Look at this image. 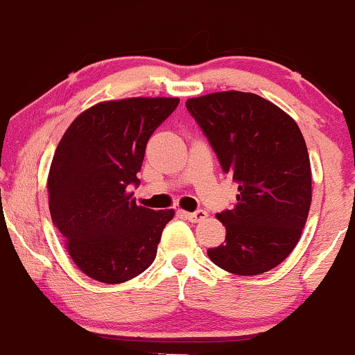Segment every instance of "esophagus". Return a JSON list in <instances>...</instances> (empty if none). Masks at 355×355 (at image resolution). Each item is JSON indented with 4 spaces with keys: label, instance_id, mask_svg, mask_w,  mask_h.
<instances>
[{
    "label": "esophagus",
    "instance_id": "1",
    "mask_svg": "<svg viewBox=\"0 0 355 355\" xmlns=\"http://www.w3.org/2000/svg\"><path fill=\"white\" fill-rule=\"evenodd\" d=\"M185 217L190 220V222L197 223V222H202V220H205L209 217V214H207L205 210H195V211H187Z\"/></svg>",
    "mask_w": 355,
    "mask_h": 355
}]
</instances>
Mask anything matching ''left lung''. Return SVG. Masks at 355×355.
<instances>
[{
  "instance_id": "obj_1",
  "label": "left lung",
  "mask_w": 355,
  "mask_h": 355,
  "mask_svg": "<svg viewBox=\"0 0 355 355\" xmlns=\"http://www.w3.org/2000/svg\"><path fill=\"white\" fill-rule=\"evenodd\" d=\"M187 110L223 173L239 183L234 209L217 214L225 243L207 254L230 274L268 272L294 250L311 210V160L300 128L272 101L235 89L187 100Z\"/></svg>"
}]
</instances>
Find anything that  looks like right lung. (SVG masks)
Segmentation results:
<instances>
[{"label":"right lung","mask_w":355,"mask_h":355,"mask_svg":"<svg viewBox=\"0 0 355 355\" xmlns=\"http://www.w3.org/2000/svg\"><path fill=\"white\" fill-rule=\"evenodd\" d=\"M178 98L101 101L85 110L60 140L48 173L50 214L83 274L121 284L153 263L173 210L137 205L146 141Z\"/></svg>","instance_id":"obj_1"}]
</instances>
